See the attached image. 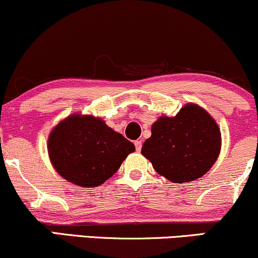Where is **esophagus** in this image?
Returning <instances> with one entry per match:
<instances>
[{"label":"esophagus","mask_w":258,"mask_h":258,"mask_svg":"<svg viewBox=\"0 0 258 258\" xmlns=\"http://www.w3.org/2000/svg\"><path fill=\"white\" fill-rule=\"evenodd\" d=\"M135 145H136V150L139 152L140 150H142V140H136Z\"/></svg>","instance_id":"esophagus-1"}]
</instances>
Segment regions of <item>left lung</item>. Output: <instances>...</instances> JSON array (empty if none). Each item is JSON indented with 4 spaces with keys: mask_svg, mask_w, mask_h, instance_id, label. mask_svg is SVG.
<instances>
[{
    "mask_svg": "<svg viewBox=\"0 0 258 258\" xmlns=\"http://www.w3.org/2000/svg\"><path fill=\"white\" fill-rule=\"evenodd\" d=\"M220 148L221 133L216 120L200 106L187 103L172 118L163 115L153 122L142 155L159 175L184 183L206 174Z\"/></svg>",
    "mask_w": 258,
    "mask_h": 258,
    "instance_id": "1",
    "label": "left lung"
}]
</instances>
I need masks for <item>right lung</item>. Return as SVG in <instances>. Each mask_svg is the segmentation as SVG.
Masks as SVG:
<instances>
[{
  "instance_id": "1",
  "label": "right lung",
  "mask_w": 258,
  "mask_h": 258,
  "mask_svg": "<svg viewBox=\"0 0 258 258\" xmlns=\"http://www.w3.org/2000/svg\"><path fill=\"white\" fill-rule=\"evenodd\" d=\"M47 150L52 165L61 177L91 188L112 177L136 148L102 119L73 114L52 130Z\"/></svg>"
}]
</instances>
